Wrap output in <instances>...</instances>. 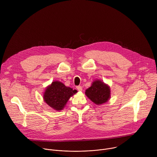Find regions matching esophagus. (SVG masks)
<instances>
[{"label": "esophagus", "mask_w": 157, "mask_h": 157, "mask_svg": "<svg viewBox=\"0 0 157 157\" xmlns=\"http://www.w3.org/2000/svg\"><path fill=\"white\" fill-rule=\"evenodd\" d=\"M76 89H77V90L79 91H81L82 90V87L81 86H76Z\"/></svg>", "instance_id": "obj_1"}]
</instances>
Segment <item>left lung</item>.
<instances>
[{
	"label": "left lung",
	"instance_id": "8db88e82",
	"mask_svg": "<svg viewBox=\"0 0 157 157\" xmlns=\"http://www.w3.org/2000/svg\"><path fill=\"white\" fill-rule=\"evenodd\" d=\"M110 87L99 80L93 82L91 86L85 92L87 97L99 105L106 102L110 98Z\"/></svg>",
	"mask_w": 157,
	"mask_h": 157
}]
</instances>
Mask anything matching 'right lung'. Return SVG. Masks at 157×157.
Listing matches in <instances>:
<instances>
[{"label": "right lung", "instance_id": "add662e5", "mask_svg": "<svg viewBox=\"0 0 157 157\" xmlns=\"http://www.w3.org/2000/svg\"><path fill=\"white\" fill-rule=\"evenodd\" d=\"M70 87H66L59 81H54L48 86L44 93V101L52 108L60 110L63 109L70 98L76 93Z\"/></svg>", "mask_w": 157, "mask_h": 157}]
</instances>
